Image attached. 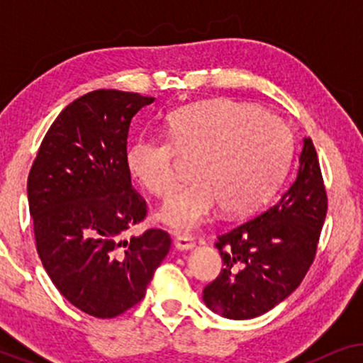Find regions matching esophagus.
<instances>
[{"mask_svg":"<svg viewBox=\"0 0 363 363\" xmlns=\"http://www.w3.org/2000/svg\"><path fill=\"white\" fill-rule=\"evenodd\" d=\"M193 246H195V241H193V238H190V236H177L175 238L177 250L186 251V250H191Z\"/></svg>","mask_w":363,"mask_h":363,"instance_id":"obj_1","label":"esophagus"}]
</instances>
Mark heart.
Returning a JSON list of instances; mask_svg holds the SVG:
<instances>
[{"label": "heart", "instance_id": "b5f03b06", "mask_svg": "<svg viewBox=\"0 0 363 363\" xmlns=\"http://www.w3.org/2000/svg\"><path fill=\"white\" fill-rule=\"evenodd\" d=\"M292 153L289 127L252 104L213 99L177 108L167 117V138L137 137L125 150L130 175L157 198H168L180 182L178 155L195 158L198 177L170 198L163 223L193 231L216 206L242 216L269 200Z\"/></svg>", "mask_w": 363, "mask_h": 363}]
</instances>
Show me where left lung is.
<instances>
[{"label":"left lung","instance_id":"obj_1","mask_svg":"<svg viewBox=\"0 0 363 363\" xmlns=\"http://www.w3.org/2000/svg\"><path fill=\"white\" fill-rule=\"evenodd\" d=\"M327 215V193L312 138H304L294 182L251 220L218 235L225 262L203 289L211 311L236 320L252 319L297 289L315 259Z\"/></svg>","mask_w":363,"mask_h":363}]
</instances>
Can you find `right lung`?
<instances>
[{
	"instance_id": "1",
	"label": "right lung",
	"mask_w": 363,
	"mask_h": 363,
	"mask_svg": "<svg viewBox=\"0 0 363 363\" xmlns=\"http://www.w3.org/2000/svg\"><path fill=\"white\" fill-rule=\"evenodd\" d=\"M155 101L99 89L69 104L44 135L28 177L36 251L57 291L74 307L112 319L138 304L172 246L150 228L125 165L130 121Z\"/></svg>"
}]
</instances>
